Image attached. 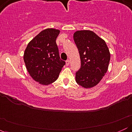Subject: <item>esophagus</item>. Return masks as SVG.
I'll return each mask as SVG.
<instances>
[{
    "label": "esophagus",
    "instance_id": "obj_1",
    "mask_svg": "<svg viewBox=\"0 0 132 132\" xmlns=\"http://www.w3.org/2000/svg\"><path fill=\"white\" fill-rule=\"evenodd\" d=\"M66 66H69V60H67V61H66Z\"/></svg>",
    "mask_w": 132,
    "mask_h": 132
}]
</instances>
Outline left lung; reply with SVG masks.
<instances>
[{"instance_id": "1", "label": "left lung", "mask_w": 132, "mask_h": 132, "mask_svg": "<svg viewBox=\"0 0 132 132\" xmlns=\"http://www.w3.org/2000/svg\"><path fill=\"white\" fill-rule=\"evenodd\" d=\"M79 53L81 66L76 81L85 89L97 85L108 70L110 53L103 39L90 30H78L73 35Z\"/></svg>"}]
</instances>
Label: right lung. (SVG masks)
Instances as JSON below:
<instances>
[{
    "label": "right lung",
    "mask_w": 132,
    "mask_h": 132,
    "mask_svg": "<svg viewBox=\"0 0 132 132\" xmlns=\"http://www.w3.org/2000/svg\"><path fill=\"white\" fill-rule=\"evenodd\" d=\"M60 31L46 28L27 45L23 60L30 76L41 85L47 86L58 78L65 62L60 59L56 43Z\"/></svg>",
    "instance_id": "right-lung-1"
}]
</instances>
